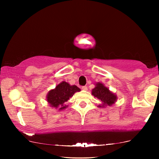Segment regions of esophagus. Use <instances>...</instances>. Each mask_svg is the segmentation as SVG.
Returning a JSON list of instances; mask_svg holds the SVG:
<instances>
[{
  "instance_id": "esophagus-1",
  "label": "esophagus",
  "mask_w": 159,
  "mask_h": 159,
  "mask_svg": "<svg viewBox=\"0 0 159 159\" xmlns=\"http://www.w3.org/2000/svg\"><path fill=\"white\" fill-rule=\"evenodd\" d=\"M82 89L84 91H87V86H83L82 87Z\"/></svg>"
}]
</instances>
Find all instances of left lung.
<instances>
[{"label": "left lung", "mask_w": 159, "mask_h": 159, "mask_svg": "<svg viewBox=\"0 0 159 159\" xmlns=\"http://www.w3.org/2000/svg\"><path fill=\"white\" fill-rule=\"evenodd\" d=\"M92 95L102 101V104L98 107L104 108L107 106H111L117 100V96L104 86L102 83H97L96 87L92 89Z\"/></svg>", "instance_id": "1"}]
</instances>
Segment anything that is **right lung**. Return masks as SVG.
<instances>
[{"label":"right lung","instance_id":"1","mask_svg":"<svg viewBox=\"0 0 159 159\" xmlns=\"http://www.w3.org/2000/svg\"><path fill=\"white\" fill-rule=\"evenodd\" d=\"M80 89L76 85H70L69 83L63 81L57 85L55 89H51L47 94L46 99L50 106L61 111L68 107L64 103L73 96L74 93Z\"/></svg>","mask_w":159,"mask_h":159}]
</instances>
